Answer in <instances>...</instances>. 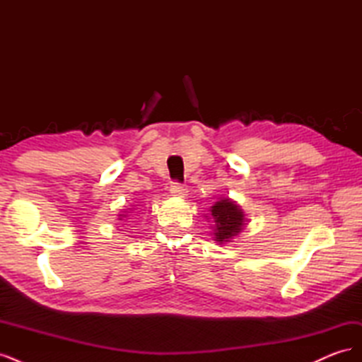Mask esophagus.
Segmentation results:
<instances>
[{"instance_id": "esophagus-1", "label": "esophagus", "mask_w": 362, "mask_h": 362, "mask_svg": "<svg viewBox=\"0 0 362 362\" xmlns=\"http://www.w3.org/2000/svg\"><path fill=\"white\" fill-rule=\"evenodd\" d=\"M170 193L173 196H180V198H184V196L187 194V189H185L184 184L175 181V182L170 184Z\"/></svg>"}]
</instances>
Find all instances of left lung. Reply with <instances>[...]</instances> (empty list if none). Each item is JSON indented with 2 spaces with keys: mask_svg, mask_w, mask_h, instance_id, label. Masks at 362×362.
<instances>
[{
  "mask_svg": "<svg viewBox=\"0 0 362 362\" xmlns=\"http://www.w3.org/2000/svg\"><path fill=\"white\" fill-rule=\"evenodd\" d=\"M211 216L216 222L217 242H229V238L240 233L243 226V211L229 199H222L211 206Z\"/></svg>",
  "mask_w": 362,
  "mask_h": 362,
  "instance_id": "1",
  "label": "left lung"
}]
</instances>
